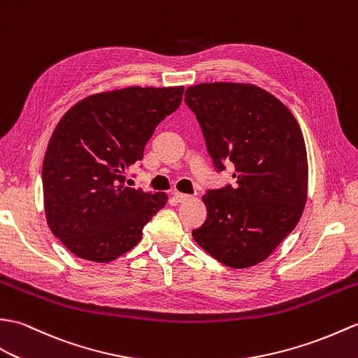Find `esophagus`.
Returning a JSON list of instances; mask_svg holds the SVG:
<instances>
[{"instance_id":"1","label":"esophagus","mask_w":358,"mask_h":358,"mask_svg":"<svg viewBox=\"0 0 358 358\" xmlns=\"http://www.w3.org/2000/svg\"><path fill=\"white\" fill-rule=\"evenodd\" d=\"M173 198H176L178 203H185V201H187V199H190V198H192V196L187 195V194L178 192V190H177V192H173Z\"/></svg>"}]
</instances>
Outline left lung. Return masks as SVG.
Segmentation results:
<instances>
[{"instance_id":"obj_1","label":"left lung","mask_w":358,"mask_h":358,"mask_svg":"<svg viewBox=\"0 0 358 358\" xmlns=\"http://www.w3.org/2000/svg\"><path fill=\"white\" fill-rule=\"evenodd\" d=\"M218 171L235 164V186L203 195L207 218L196 244L230 268L267 259L301 220L308 196V157L292 111L244 82H206L186 90Z\"/></svg>"}]
</instances>
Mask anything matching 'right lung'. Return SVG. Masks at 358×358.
<instances>
[{"mask_svg":"<svg viewBox=\"0 0 358 358\" xmlns=\"http://www.w3.org/2000/svg\"><path fill=\"white\" fill-rule=\"evenodd\" d=\"M185 87H128L74 103L56 124L43 163L47 224L69 250L111 262L141 239L168 194L128 187L127 172L181 103Z\"/></svg>","mask_w":358,"mask_h":358,"instance_id":"obj_1","label":"right lung"}]
</instances>
